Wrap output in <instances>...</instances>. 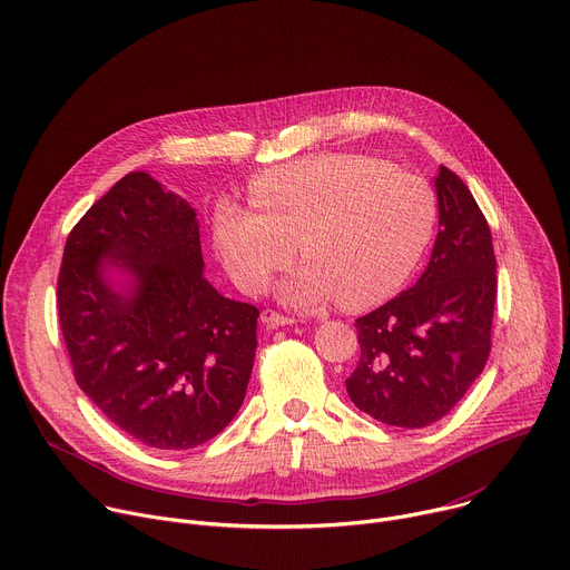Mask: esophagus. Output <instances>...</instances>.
Here are the masks:
<instances>
[{
  "label": "esophagus",
  "mask_w": 570,
  "mask_h": 570,
  "mask_svg": "<svg viewBox=\"0 0 570 570\" xmlns=\"http://www.w3.org/2000/svg\"><path fill=\"white\" fill-rule=\"evenodd\" d=\"M261 322L269 328H278V326H292L294 320L292 317H285V314L276 312V309H263L261 312Z\"/></svg>",
  "instance_id": "esophagus-1"
}]
</instances>
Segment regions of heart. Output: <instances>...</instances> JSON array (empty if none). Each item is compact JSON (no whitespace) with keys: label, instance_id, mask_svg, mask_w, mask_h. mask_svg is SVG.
<instances>
[{"label":"heart","instance_id":"heart-1","mask_svg":"<svg viewBox=\"0 0 570 570\" xmlns=\"http://www.w3.org/2000/svg\"><path fill=\"white\" fill-rule=\"evenodd\" d=\"M250 199L258 210L230 202L215 210L224 267L244 292L261 294L301 242L307 263L278 289L301 309L337 296L346 309L387 301L416 269L436 224L432 187L371 156L331 154L269 169L250 183Z\"/></svg>","mask_w":570,"mask_h":570}]
</instances>
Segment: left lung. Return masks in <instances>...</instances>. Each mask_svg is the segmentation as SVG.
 <instances>
[{
  "label": "left lung",
  "instance_id": "obj_1",
  "mask_svg": "<svg viewBox=\"0 0 570 570\" xmlns=\"http://www.w3.org/2000/svg\"><path fill=\"white\" fill-rule=\"evenodd\" d=\"M439 233L414 287L355 322L360 362L346 392L357 410L396 428L446 416L491 351L495 256L489 224L464 180L434 178Z\"/></svg>",
  "mask_w": 570,
  "mask_h": 570
}]
</instances>
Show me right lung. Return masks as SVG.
<instances>
[{
  "mask_svg": "<svg viewBox=\"0 0 570 570\" xmlns=\"http://www.w3.org/2000/svg\"><path fill=\"white\" fill-rule=\"evenodd\" d=\"M56 292L77 383L119 430L187 451L233 421L261 312L204 278L195 208L147 171L119 178L72 228Z\"/></svg>",
  "mask_w": 570,
  "mask_h": 570,
  "instance_id": "1",
  "label": "right lung"
}]
</instances>
